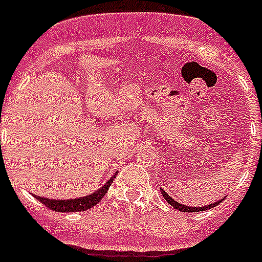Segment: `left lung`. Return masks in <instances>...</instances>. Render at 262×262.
Segmentation results:
<instances>
[{
  "label": "left lung",
  "mask_w": 262,
  "mask_h": 262,
  "mask_svg": "<svg viewBox=\"0 0 262 262\" xmlns=\"http://www.w3.org/2000/svg\"><path fill=\"white\" fill-rule=\"evenodd\" d=\"M161 194L164 195V199H165L168 204H170L172 207H173V208H175V210L180 211V212H199V211L211 210L212 207H215L216 204H220L221 201L225 200V197H224L222 200L216 201V203H211V204L204 205V207H189V205H183V204H180V203H178V201L173 200V199H172V195L168 194V193H166L164 189H161Z\"/></svg>",
  "instance_id": "1"
}]
</instances>
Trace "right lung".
<instances>
[{
    "instance_id": "add662e5",
    "label": "right lung",
    "mask_w": 262,
    "mask_h": 262,
    "mask_svg": "<svg viewBox=\"0 0 262 262\" xmlns=\"http://www.w3.org/2000/svg\"><path fill=\"white\" fill-rule=\"evenodd\" d=\"M115 175L106 182L105 185H102L100 189L92 194H87L84 197H77V199H71V200H57V199H47V197H40V195L33 194L38 201H41L42 204L51 208L52 211L57 212H76V211H86L92 208L96 204H98L101 199L105 195V193L110 189V186L114 182Z\"/></svg>"
}]
</instances>
